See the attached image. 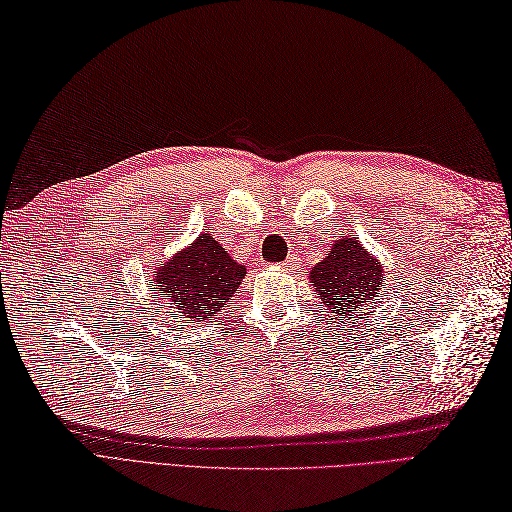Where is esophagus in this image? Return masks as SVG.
<instances>
[{"instance_id":"esophagus-1","label":"esophagus","mask_w":512,"mask_h":512,"mask_svg":"<svg viewBox=\"0 0 512 512\" xmlns=\"http://www.w3.org/2000/svg\"><path fill=\"white\" fill-rule=\"evenodd\" d=\"M296 260H298V256H296V254H289V256H287V260L283 263V267H294V265H296Z\"/></svg>"}]
</instances>
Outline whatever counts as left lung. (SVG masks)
<instances>
[{"mask_svg":"<svg viewBox=\"0 0 512 512\" xmlns=\"http://www.w3.org/2000/svg\"><path fill=\"white\" fill-rule=\"evenodd\" d=\"M382 278L380 263L364 252L356 238H340L331 247V254L311 269L309 280L325 307L340 320L369 305L378 294Z\"/></svg>","mask_w":512,"mask_h":512,"instance_id":"8db88e82","label":"left lung"}]
</instances>
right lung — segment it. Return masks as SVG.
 Masks as SVG:
<instances>
[{
  "instance_id": "obj_1",
  "label": "right lung",
  "mask_w": 512,
  "mask_h": 512,
  "mask_svg": "<svg viewBox=\"0 0 512 512\" xmlns=\"http://www.w3.org/2000/svg\"><path fill=\"white\" fill-rule=\"evenodd\" d=\"M243 276L245 267L232 260L210 234H201L192 247L156 271L154 291L163 298V305H172L183 318L203 322L232 300Z\"/></svg>"
}]
</instances>
